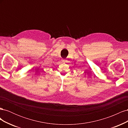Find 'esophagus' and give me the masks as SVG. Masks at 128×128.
Listing matches in <instances>:
<instances>
[{
  "mask_svg": "<svg viewBox=\"0 0 128 128\" xmlns=\"http://www.w3.org/2000/svg\"><path fill=\"white\" fill-rule=\"evenodd\" d=\"M67 60H66V59H61V62L62 63H66V62H67Z\"/></svg>",
  "mask_w": 128,
  "mask_h": 128,
  "instance_id": "esophagus-1",
  "label": "esophagus"
}]
</instances>
